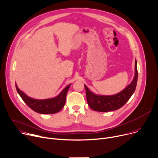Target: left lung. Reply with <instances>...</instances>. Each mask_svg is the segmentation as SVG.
Masks as SVG:
<instances>
[{
  "label": "left lung",
  "instance_id": "1",
  "mask_svg": "<svg viewBox=\"0 0 158 158\" xmlns=\"http://www.w3.org/2000/svg\"><path fill=\"white\" fill-rule=\"evenodd\" d=\"M138 80L137 62L135 60V74L132 82L119 93L112 96L94 94L84 85L86 90L87 101L91 109L97 112H106L119 109L124 106L134 93Z\"/></svg>",
  "mask_w": 158,
  "mask_h": 158
}]
</instances>
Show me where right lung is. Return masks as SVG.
<instances>
[{"label":"right lung","mask_w":158,"mask_h":158,"mask_svg":"<svg viewBox=\"0 0 158 158\" xmlns=\"http://www.w3.org/2000/svg\"><path fill=\"white\" fill-rule=\"evenodd\" d=\"M71 85L65 87L57 97L46 99H35L29 97L18 89L16 84V89L23 101L34 112L42 114H52L59 112L64 107Z\"/></svg>","instance_id":"obj_1"}]
</instances>
